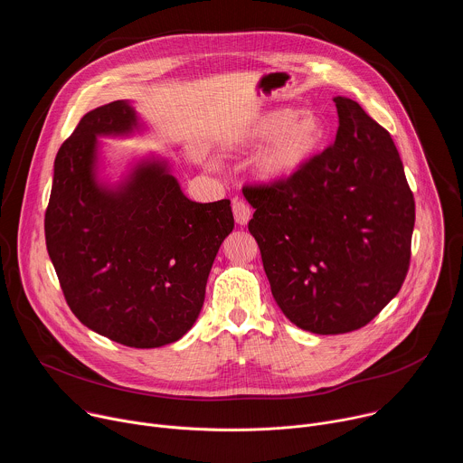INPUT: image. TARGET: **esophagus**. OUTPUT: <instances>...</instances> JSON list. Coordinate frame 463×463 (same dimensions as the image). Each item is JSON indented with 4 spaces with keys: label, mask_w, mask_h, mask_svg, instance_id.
<instances>
[{
    "label": "esophagus",
    "mask_w": 463,
    "mask_h": 463,
    "mask_svg": "<svg viewBox=\"0 0 463 463\" xmlns=\"http://www.w3.org/2000/svg\"><path fill=\"white\" fill-rule=\"evenodd\" d=\"M232 214L238 225H247L250 216H252V209L243 202V200H232Z\"/></svg>",
    "instance_id": "esophagus-1"
}]
</instances>
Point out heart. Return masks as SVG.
<instances>
[{
	"label": "heart",
	"instance_id": "obj_1",
	"mask_svg": "<svg viewBox=\"0 0 463 463\" xmlns=\"http://www.w3.org/2000/svg\"><path fill=\"white\" fill-rule=\"evenodd\" d=\"M324 124L311 111L277 108L256 117L249 139L268 143L256 157V174L266 181H286L297 175L318 152Z\"/></svg>",
	"mask_w": 463,
	"mask_h": 463
}]
</instances>
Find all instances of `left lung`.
I'll use <instances>...</instances> for the list:
<instances>
[{"instance_id":"left-lung-1","label":"left lung","mask_w":463,"mask_h":463,"mask_svg":"<svg viewBox=\"0 0 463 463\" xmlns=\"http://www.w3.org/2000/svg\"><path fill=\"white\" fill-rule=\"evenodd\" d=\"M334 102L332 146L286 181L243 186L254 209L249 232L279 307L318 335L366 326L400 293L416 220L388 131L355 100Z\"/></svg>"}]
</instances>
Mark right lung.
<instances>
[{"label":"right lung","instance_id":"obj_1","mask_svg":"<svg viewBox=\"0 0 463 463\" xmlns=\"http://www.w3.org/2000/svg\"><path fill=\"white\" fill-rule=\"evenodd\" d=\"M141 129L115 100L86 113L54 159L45 243L65 302L99 335L159 348L194 326L222 241L229 200L195 203L166 161L143 159L115 184L99 181V139Z\"/></svg>","mask_w":463,"mask_h":463}]
</instances>
